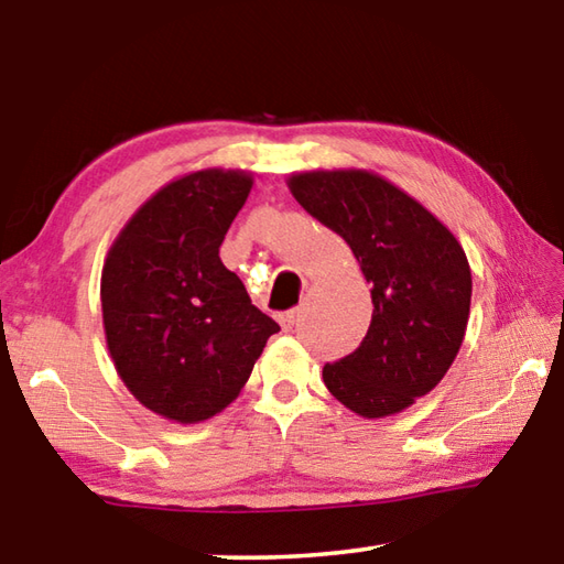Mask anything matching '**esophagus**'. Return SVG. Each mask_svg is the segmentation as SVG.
<instances>
[{
    "label": "esophagus",
    "mask_w": 564,
    "mask_h": 564,
    "mask_svg": "<svg viewBox=\"0 0 564 564\" xmlns=\"http://www.w3.org/2000/svg\"><path fill=\"white\" fill-rule=\"evenodd\" d=\"M279 323L281 326L285 328V330H291L295 323H299V308H291V311H283L281 316H279Z\"/></svg>",
    "instance_id": "1"
}]
</instances>
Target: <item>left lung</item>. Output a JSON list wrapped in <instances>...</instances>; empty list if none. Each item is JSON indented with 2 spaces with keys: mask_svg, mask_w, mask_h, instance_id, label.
Wrapping results in <instances>:
<instances>
[{
  "mask_svg": "<svg viewBox=\"0 0 564 564\" xmlns=\"http://www.w3.org/2000/svg\"><path fill=\"white\" fill-rule=\"evenodd\" d=\"M305 212L343 236L373 285V318L350 356L323 366L330 395L386 417L441 383L463 346L473 279L463 246L413 196L362 169L289 178Z\"/></svg>",
  "mask_w": 564,
  "mask_h": 564,
  "instance_id": "8db88e82",
  "label": "left lung"
}]
</instances>
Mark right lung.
<instances>
[{"instance_id":"obj_1","label":"right lung","mask_w":564,"mask_h":564,"mask_svg":"<svg viewBox=\"0 0 564 564\" xmlns=\"http://www.w3.org/2000/svg\"><path fill=\"white\" fill-rule=\"evenodd\" d=\"M253 178L204 169L171 181L129 218L101 271L113 368L141 405L202 423L234 403L279 323L218 256Z\"/></svg>"}]
</instances>
